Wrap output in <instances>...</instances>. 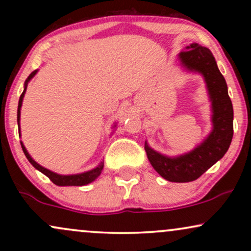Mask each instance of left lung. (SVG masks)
I'll use <instances>...</instances> for the list:
<instances>
[{"instance_id": "obj_1", "label": "left lung", "mask_w": 251, "mask_h": 251, "mask_svg": "<svg viewBox=\"0 0 251 251\" xmlns=\"http://www.w3.org/2000/svg\"><path fill=\"white\" fill-rule=\"evenodd\" d=\"M178 56L183 67L198 72L205 80L211 100L212 131L201 145L178 157L159 153L150 148L146 142L145 151L151 165L163 178L176 183H186L200 178L226 153L234 135V109L227 94L226 79L209 48L191 43Z\"/></svg>"}]
</instances>
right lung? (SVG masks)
I'll use <instances>...</instances> for the list:
<instances>
[{
    "mask_svg": "<svg viewBox=\"0 0 251 251\" xmlns=\"http://www.w3.org/2000/svg\"><path fill=\"white\" fill-rule=\"evenodd\" d=\"M36 72L37 71H34L33 73H30V75L28 76L27 80H25V89H24V92H22L21 97H20L19 107H17V124H19V133H20V114H21V106H22V101H24L25 89H27L28 82L30 81L31 77L35 75ZM114 127H116V125H114ZM20 135H21V133H20ZM21 146H22V150H24L25 157H27V159L29 160V163L31 164V165H33L36 170H39L40 172H42L43 175L47 176V177L50 178V179L53 181L55 185H59V186H82V185H86V184H89V183H92L93 180H96L97 178L100 176V174H101V171L103 169V163L101 162V163H100V165H98L96 169L89 170V171H87V172H82V174L68 175V176L57 175V174H55V172L50 171V170H48V169H45L43 166L40 165V164H37L35 160H34L33 158L30 157V154L28 153V151L25 150L24 143H22V142H21Z\"/></svg>",
    "mask_w": 251,
    "mask_h": 251,
    "instance_id": "obj_1",
    "label": "right lung"
}]
</instances>
